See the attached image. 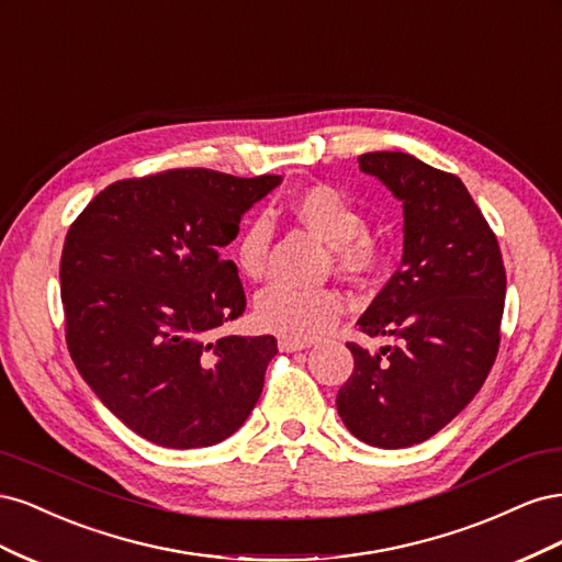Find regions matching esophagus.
Listing matches in <instances>:
<instances>
[{
    "mask_svg": "<svg viewBox=\"0 0 562 562\" xmlns=\"http://www.w3.org/2000/svg\"><path fill=\"white\" fill-rule=\"evenodd\" d=\"M307 347H312V342H307V339H295V337H279V349L281 351H302V349H307Z\"/></svg>",
    "mask_w": 562,
    "mask_h": 562,
    "instance_id": "34e87169",
    "label": "esophagus"
}]
</instances>
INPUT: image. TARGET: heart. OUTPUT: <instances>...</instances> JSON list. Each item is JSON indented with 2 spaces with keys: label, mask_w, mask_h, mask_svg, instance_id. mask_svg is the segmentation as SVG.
Wrapping results in <instances>:
<instances>
[{
  "label": "heart",
  "mask_w": 562,
  "mask_h": 562,
  "mask_svg": "<svg viewBox=\"0 0 562 562\" xmlns=\"http://www.w3.org/2000/svg\"><path fill=\"white\" fill-rule=\"evenodd\" d=\"M291 213L300 225L330 244L335 269L353 281L368 279L380 267L382 246L366 229L359 206L339 187L318 182L304 187L291 201ZM271 227L267 217L255 215L234 241V265L246 279H260L267 267ZM345 314V297L333 285L297 288L271 283L255 300V321L262 330L295 339H314L328 333Z\"/></svg>",
  "instance_id": "obj_1"
}]
</instances>
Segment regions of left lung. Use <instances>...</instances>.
<instances>
[{"label":"left lung","instance_id":"left-lung-1","mask_svg":"<svg viewBox=\"0 0 562 562\" xmlns=\"http://www.w3.org/2000/svg\"><path fill=\"white\" fill-rule=\"evenodd\" d=\"M361 171L403 201V258L359 326L394 337L378 353L349 342L337 391L345 427L368 446L411 448L479 394L499 351L506 271L495 232L464 182L405 151H368Z\"/></svg>","mask_w":562,"mask_h":562}]
</instances>
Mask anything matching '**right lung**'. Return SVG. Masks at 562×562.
<instances>
[{
	"mask_svg": "<svg viewBox=\"0 0 562 562\" xmlns=\"http://www.w3.org/2000/svg\"><path fill=\"white\" fill-rule=\"evenodd\" d=\"M279 182L211 168L116 180L67 229V349L108 411L151 443L215 446L262 394L277 339L215 330L246 310L239 271L223 248Z\"/></svg>",
	"mask_w": 562,
	"mask_h": 562,
	"instance_id": "add662e5",
	"label": "right lung"
}]
</instances>
